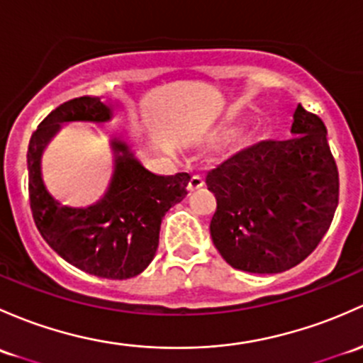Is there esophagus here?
Listing matches in <instances>:
<instances>
[{"mask_svg": "<svg viewBox=\"0 0 363 363\" xmlns=\"http://www.w3.org/2000/svg\"><path fill=\"white\" fill-rule=\"evenodd\" d=\"M203 186H205V179H203V175L194 174L193 177H191V181H189V189H191V191H196V189L203 188Z\"/></svg>", "mask_w": 363, "mask_h": 363, "instance_id": "1", "label": "esophagus"}]
</instances>
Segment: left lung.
I'll return each instance as SVG.
<instances>
[{"mask_svg": "<svg viewBox=\"0 0 363 363\" xmlns=\"http://www.w3.org/2000/svg\"><path fill=\"white\" fill-rule=\"evenodd\" d=\"M289 140H262L207 174L211 236L231 268L281 273L323 238L339 203V172L316 114L297 106Z\"/></svg>", "mask_w": 363, "mask_h": 363, "instance_id": "obj_1", "label": "left lung"}]
</instances>
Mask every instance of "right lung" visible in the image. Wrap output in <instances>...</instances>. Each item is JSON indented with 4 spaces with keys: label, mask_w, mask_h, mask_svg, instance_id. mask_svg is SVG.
Returning <instances> with one entry per match:
<instances>
[{
    "label": "right lung",
    "mask_w": 363,
    "mask_h": 363,
    "mask_svg": "<svg viewBox=\"0 0 363 363\" xmlns=\"http://www.w3.org/2000/svg\"><path fill=\"white\" fill-rule=\"evenodd\" d=\"M111 116V108L91 95L53 109L29 140V198L38 230L60 257L95 277L125 280L150 266L158 249L162 219L184 200L191 175L152 174L127 144L114 139V174L104 198L86 208L57 201L41 175V155L48 140L64 121L104 123Z\"/></svg>",
    "instance_id": "1"
}]
</instances>
